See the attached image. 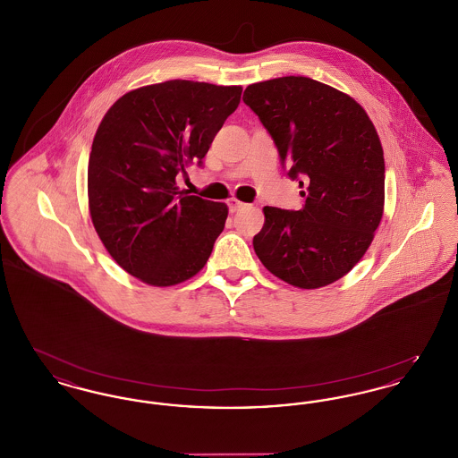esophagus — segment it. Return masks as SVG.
I'll return each instance as SVG.
<instances>
[{
	"label": "esophagus",
	"instance_id": "1",
	"mask_svg": "<svg viewBox=\"0 0 458 458\" xmlns=\"http://www.w3.org/2000/svg\"><path fill=\"white\" fill-rule=\"evenodd\" d=\"M243 206H245V204L240 202L239 199H235V197H232V199L228 200V209H230V213H237Z\"/></svg>",
	"mask_w": 458,
	"mask_h": 458
}]
</instances>
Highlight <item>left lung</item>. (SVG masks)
Listing matches in <instances>:
<instances>
[{"mask_svg": "<svg viewBox=\"0 0 458 458\" xmlns=\"http://www.w3.org/2000/svg\"><path fill=\"white\" fill-rule=\"evenodd\" d=\"M243 103L305 187L302 209H262L258 258L299 288L340 280L369 249L385 206L383 148L368 113L338 89L293 75L249 86Z\"/></svg>", "mask_w": 458, "mask_h": 458, "instance_id": "obj_1", "label": "left lung"}]
</instances>
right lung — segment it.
<instances>
[{
  "label": "right lung",
  "mask_w": 458,
  "mask_h": 458,
  "mask_svg": "<svg viewBox=\"0 0 458 458\" xmlns=\"http://www.w3.org/2000/svg\"><path fill=\"white\" fill-rule=\"evenodd\" d=\"M240 86L168 81L122 96L105 114L89 156L92 225L131 276L172 286L197 275L225 228L228 208L178 191L237 109Z\"/></svg>",
  "instance_id": "add662e5"
}]
</instances>
